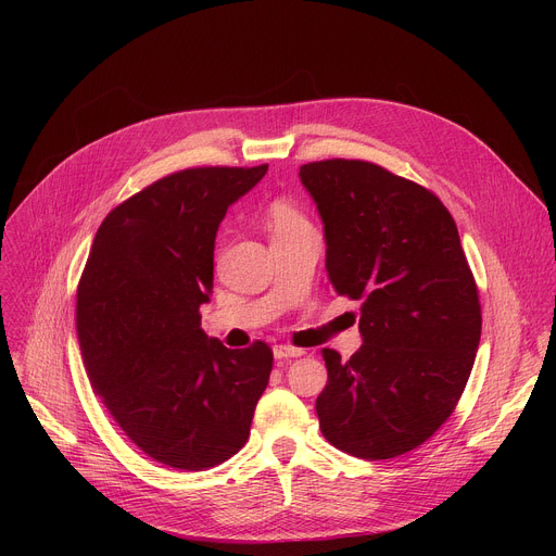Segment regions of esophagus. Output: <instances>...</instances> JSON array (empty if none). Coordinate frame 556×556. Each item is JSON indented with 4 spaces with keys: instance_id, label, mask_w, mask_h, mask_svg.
I'll return each instance as SVG.
<instances>
[{
    "instance_id": "obj_1",
    "label": "esophagus",
    "mask_w": 556,
    "mask_h": 556,
    "mask_svg": "<svg viewBox=\"0 0 556 556\" xmlns=\"http://www.w3.org/2000/svg\"><path fill=\"white\" fill-rule=\"evenodd\" d=\"M273 354L277 361H288V358H299L303 356L305 352L299 350V348H292V345H275L273 348Z\"/></svg>"
}]
</instances>
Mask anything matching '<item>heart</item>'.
<instances>
[{
	"instance_id": "b5f03b06",
	"label": "heart",
	"mask_w": 556,
	"mask_h": 556,
	"mask_svg": "<svg viewBox=\"0 0 556 556\" xmlns=\"http://www.w3.org/2000/svg\"><path fill=\"white\" fill-rule=\"evenodd\" d=\"M268 219H270V228H273V237L279 235H288L294 232L299 228L309 226L305 222V217L290 204V202H275L268 211Z\"/></svg>"
}]
</instances>
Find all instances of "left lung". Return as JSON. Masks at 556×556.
Masks as SVG:
<instances>
[{
  "label": "left lung",
  "mask_w": 556,
  "mask_h": 556,
  "mask_svg": "<svg viewBox=\"0 0 556 556\" xmlns=\"http://www.w3.org/2000/svg\"><path fill=\"white\" fill-rule=\"evenodd\" d=\"M299 180L324 222L330 283L361 301V350H324L321 433L361 459L414 451L453 414L482 334L457 226L431 191L371 163H309Z\"/></svg>",
  "instance_id": "1"
}]
</instances>
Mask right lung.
I'll return each mask as SVG.
<instances>
[{
    "label": "right lung",
    "mask_w": 556,
    "mask_h": 556,
    "mask_svg": "<svg viewBox=\"0 0 556 556\" xmlns=\"http://www.w3.org/2000/svg\"><path fill=\"white\" fill-rule=\"evenodd\" d=\"M268 172L202 167L142 189L99 226L78 283L76 328L92 387L151 459L204 470L240 451L273 352L206 337L219 222Z\"/></svg>",
    "instance_id": "1"
}]
</instances>
